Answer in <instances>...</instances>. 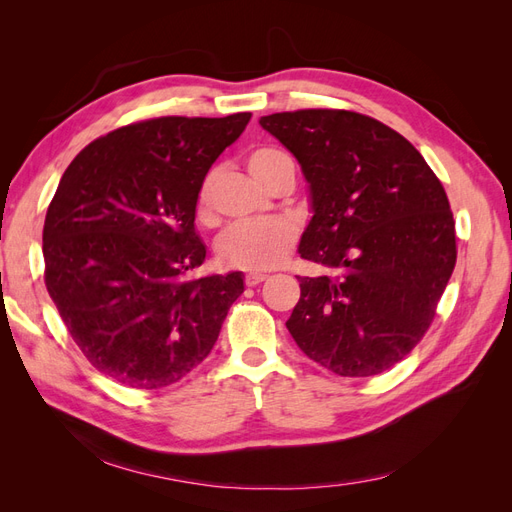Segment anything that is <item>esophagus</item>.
<instances>
[{
    "instance_id": "1",
    "label": "esophagus",
    "mask_w": 512,
    "mask_h": 512,
    "mask_svg": "<svg viewBox=\"0 0 512 512\" xmlns=\"http://www.w3.org/2000/svg\"><path fill=\"white\" fill-rule=\"evenodd\" d=\"M269 280V275H265V273H247L245 275V284L247 286H258V284H262V282H267Z\"/></svg>"
}]
</instances>
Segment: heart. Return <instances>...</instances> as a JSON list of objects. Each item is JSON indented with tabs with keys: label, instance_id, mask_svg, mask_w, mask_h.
Returning <instances> with one entry per match:
<instances>
[{
	"label": "heart",
	"instance_id": "b5f03b06",
	"mask_svg": "<svg viewBox=\"0 0 512 512\" xmlns=\"http://www.w3.org/2000/svg\"><path fill=\"white\" fill-rule=\"evenodd\" d=\"M284 162H290V158L282 149L260 147L247 158V168L258 183L267 185ZM211 183V177H207L198 190L196 213L200 220H207L211 215ZM294 241H297V230L286 220L237 224L230 226L220 237L218 256L228 267L269 271L280 267L290 256Z\"/></svg>",
	"mask_w": 512,
	"mask_h": 512
}]
</instances>
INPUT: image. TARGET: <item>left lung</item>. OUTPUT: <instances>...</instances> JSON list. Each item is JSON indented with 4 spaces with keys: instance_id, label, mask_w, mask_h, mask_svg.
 <instances>
[{
    "instance_id": "left-lung-1",
    "label": "left lung",
    "mask_w": 512,
    "mask_h": 512,
    "mask_svg": "<svg viewBox=\"0 0 512 512\" xmlns=\"http://www.w3.org/2000/svg\"><path fill=\"white\" fill-rule=\"evenodd\" d=\"M309 183L299 254L337 275L299 277L286 327L324 369L346 378L391 369L421 342L457 260L440 179L399 132L352 111L260 117Z\"/></svg>"
}]
</instances>
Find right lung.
<instances>
[{"mask_svg":"<svg viewBox=\"0 0 512 512\" xmlns=\"http://www.w3.org/2000/svg\"><path fill=\"white\" fill-rule=\"evenodd\" d=\"M250 117L130 123L66 168L42 230L44 282L100 374L151 391L209 356L243 273L190 277L207 256L194 228L196 198Z\"/></svg>","mask_w":512,"mask_h":512,"instance_id":"right-lung-1","label":"right lung"}]
</instances>
